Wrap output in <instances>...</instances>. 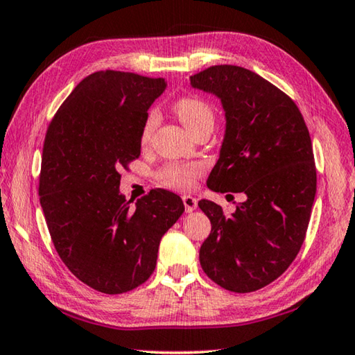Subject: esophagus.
Masks as SVG:
<instances>
[{"label":"esophagus","instance_id":"esophagus-1","mask_svg":"<svg viewBox=\"0 0 355 355\" xmlns=\"http://www.w3.org/2000/svg\"><path fill=\"white\" fill-rule=\"evenodd\" d=\"M182 200H184V205H185V211H187V213H191V211L196 210V207H198L196 198L187 195V196L182 198Z\"/></svg>","mask_w":355,"mask_h":355}]
</instances>
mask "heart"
Listing matches in <instances>:
<instances>
[{
    "mask_svg": "<svg viewBox=\"0 0 355 355\" xmlns=\"http://www.w3.org/2000/svg\"><path fill=\"white\" fill-rule=\"evenodd\" d=\"M175 112L180 119V122L185 125L191 135L198 130L204 128V126H213V110L211 106L200 100L198 97H184L179 98L175 103ZM159 122V116L156 111H150L142 128V140L148 142L151 139L153 132H155ZM200 173L199 165H171L165 168L160 175V179L165 185L171 187V189L187 190L195 185V180Z\"/></svg>",
    "mask_w": 355,
    "mask_h": 355,
    "instance_id": "heart-1",
    "label": "heart"
}]
</instances>
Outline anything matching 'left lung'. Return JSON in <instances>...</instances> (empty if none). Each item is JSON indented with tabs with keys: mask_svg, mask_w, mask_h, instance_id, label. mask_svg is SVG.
Wrapping results in <instances>:
<instances>
[{
	"mask_svg": "<svg viewBox=\"0 0 355 355\" xmlns=\"http://www.w3.org/2000/svg\"><path fill=\"white\" fill-rule=\"evenodd\" d=\"M190 85L218 97L225 116L207 187L245 195L232 215L199 200L211 223L200 266L227 291H258L283 275L306 236L317 191L309 131L292 98L253 71L218 64L191 76Z\"/></svg>",
	"mask_w": 355,
	"mask_h": 355,
	"instance_id": "left-lung-1",
	"label": "left lung"
}]
</instances>
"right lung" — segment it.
I'll return each instance as SVG.
<instances>
[{
  "label": "right lung",
  "mask_w": 355,
  "mask_h": 355,
  "mask_svg": "<svg viewBox=\"0 0 355 355\" xmlns=\"http://www.w3.org/2000/svg\"><path fill=\"white\" fill-rule=\"evenodd\" d=\"M164 78L98 71L80 82L46 132L40 204L60 258L98 292L123 293L155 272L160 239L182 215L166 190L131 200L119 170L140 156L142 128Z\"/></svg>",
  "instance_id": "add662e5"
}]
</instances>
